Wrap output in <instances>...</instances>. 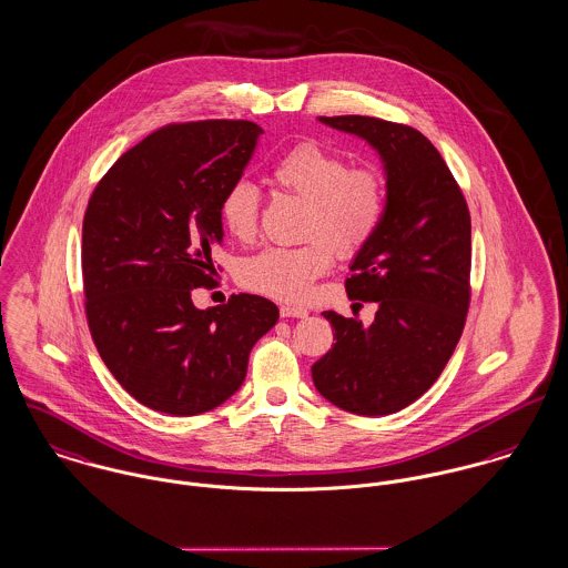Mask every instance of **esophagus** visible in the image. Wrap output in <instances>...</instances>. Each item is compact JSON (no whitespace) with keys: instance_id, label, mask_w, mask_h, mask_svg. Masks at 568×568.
Returning <instances> with one entry per match:
<instances>
[{"instance_id":"34e87169","label":"esophagus","mask_w":568,"mask_h":568,"mask_svg":"<svg viewBox=\"0 0 568 568\" xmlns=\"http://www.w3.org/2000/svg\"><path fill=\"white\" fill-rule=\"evenodd\" d=\"M308 311L303 306L281 305V317H306Z\"/></svg>"}]
</instances>
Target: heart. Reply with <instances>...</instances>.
<instances>
[{
	"label": "heart",
	"mask_w": 568,
	"mask_h": 568,
	"mask_svg": "<svg viewBox=\"0 0 568 568\" xmlns=\"http://www.w3.org/2000/svg\"><path fill=\"white\" fill-rule=\"evenodd\" d=\"M270 179L281 192L305 201L303 237L308 242L265 248L242 263L240 278L260 294L301 303L313 281L328 272L333 253L348 260L374 240L387 207V185L376 169H349L346 158L311 140L290 149ZM260 190L240 179L220 199V222L235 240L251 242L260 229Z\"/></svg>",
	"instance_id": "heart-1"
}]
</instances>
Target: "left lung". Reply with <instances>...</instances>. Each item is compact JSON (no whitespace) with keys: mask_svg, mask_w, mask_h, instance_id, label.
<instances>
[{"mask_svg":"<svg viewBox=\"0 0 568 568\" xmlns=\"http://www.w3.org/2000/svg\"><path fill=\"white\" fill-rule=\"evenodd\" d=\"M381 155L387 207L374 240L354 257L352 301L376 303L369 326L322 315L335 344L313 363L315 389L365 417L392 415L428 392L463 335L469 308L471 219L435 144L417 130L372 116H320Z\"/></svg>","mask_w":568,"mask_h":568,"instance_id":"1","label":"left lung"}]
</instances>
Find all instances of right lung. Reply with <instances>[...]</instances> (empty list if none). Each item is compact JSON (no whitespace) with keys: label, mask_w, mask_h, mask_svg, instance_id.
<instances>
[{"label":"right lung","mask_w":568,"mask_h":568,"mask_svg":"<svg viewBox=\"0 0 568 568\" xmlns=\"http://www.w3.org/2000/svg\"><path fill=\"white\" fill-rule=\"evenodd\" d=\"M262 133L251 121L166 125L123 153L88 201V326L112 376L153 410L190 417L226 402L278 320L276 305L253 294L192 303L194 287L214 285L220 199Z\"/></svg>","instance_id":"obj_1"}]
</instances>
